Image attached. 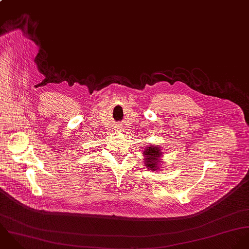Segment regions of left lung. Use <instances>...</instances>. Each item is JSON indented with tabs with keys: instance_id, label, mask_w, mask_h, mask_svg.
I'll return each instance as SVG.
<instances>
[{
	"instance_id": "left-lung-1",
	"label": "left lung",
	"mask_w": 249,
	"mask_h": 249,
	"mask_svg": "<svg viewBox=\"0 0 249 249\" xmlns=\"http://www.w3.org/2000/svg\"><path fill=\"white\" fill-rule=\"evenodd\" d=\"M144 155L146 156V160L145 164L147 167H149L151 170H155L158 167L159 164V157L161 155V152L159 146H150V147H145L144 149Z\"/></svg>"
}]
</instances>
